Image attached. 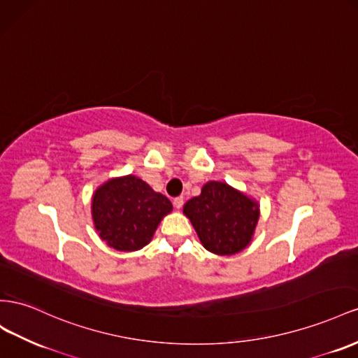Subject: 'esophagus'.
Returning a JSON list of instances; mask_svg holds the SVG:
<instances>
[{
	"label": "esophagus",
	"mask_w": 358,
	"mask_h": 358,
	"mask_svg": "<svg viewBox=\"0 0 358 358\" xmlns=\"http://www.w3.org/2000/svg\"><path fill=\"white\" fill-rule=\"evenodd\" d=\"M173 206L179 210L183 206V197H176L175 200H173Z\"/></svg>",
	"instance_id": "34e87169"
}]
</instances>
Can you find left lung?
<instances>
[{"mask_svg": "<svg viewBox=\"0 0 358 358\" xmlns=\"http://www.w3.org/2000/svg\"><path fill=\"white\" fill-rule=\"evenodd\" d=\"M201 245L218 256H231L248 247L260 217L259 201L226 182L209 180L200 196L183 205Z\"/></svg>", "mask_w": 358, "mask_h": 358, "instance_id": "obj_1", "label": "left lung"}]
</instances>
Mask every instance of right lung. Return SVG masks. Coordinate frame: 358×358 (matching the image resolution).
I'll use <instances>...</instances> for the list:
<instances>
[{
  "label": "right lung",
  "instance_id": "right-lung-1",
  "mask_svg": "<svg viewBox=\"0 0 358 358\" xmlns=\"http://www.w3.org/2000/svg\"><path fill=\"white\" fill-rule=\"evenodd\" d=\"M171 210L173 205L166 196L134 175L108 179L92 197L94 229L108 247L117 251L146 247L161 220Z\"/></svg>",
  "mask_w": 358,
  "mask_h": 358
}]
</instances>
